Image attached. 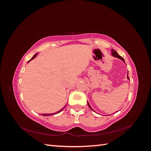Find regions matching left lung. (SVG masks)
<instances>
[{
    "mask_svg": "<svg viewBox=\"0 0 151 151\" xmlns=\"http://www.w3.org/2000/svg\"><path fill=\"white\" fill-rule=\"evenodd\" d=\"M111 55H112V56L115 57H116V58H120V60H122L123 62L125 63V60H124V59H123V57H122L121 56H120L118 54V53H117V52L115 51V50H114L113 49H111ZM127 79H129V80H130L129 77V76H128V74H127ZM88 104L89 107V108H90L91 109H92V110H93V111H95L94 110V109H93L92 108H91V106H90V104H89V103H88Z\"/></svg>",
    "mask_w": 151,
    "mask_h": 151,
    "instance_id": "left-lung-1",
    "label": "left lung"
}]
</instances>
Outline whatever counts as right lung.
<instances>
[{"label": "right lung", "mask_w": 151, "mask_h": 151, "mask_svg": "<svg viewBox=\"0 0 151 151\" xmlns=\"http://www.w3.org/2000/svg\"><path fill=\"white\" fill-rule=\"evenodd\" d=\"M37 55H38V53H36L35 55H34L33 57H32V58L30 59V60L28 61V62H30L31 60H33V59H34L36 56H37ZM65 106H66V105H65V106L64 107H63L62 109H60V110H59L58 111H57V112H55V113H48V114H47V113H43V114H42V115H43V116H51V115H55V114H57V113H60V111H62L63 110V109H64V108H65Z\"/></svg>", "instance_id": "right-lung-1"}]
</instances>
